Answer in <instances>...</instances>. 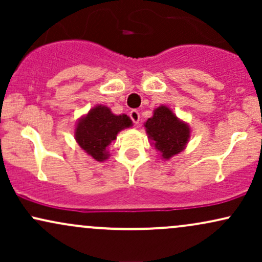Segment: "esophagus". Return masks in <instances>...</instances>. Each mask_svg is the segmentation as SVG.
<instances>
[{
	"label": "esophagus",
	"mask_w": 262,
	"mask_h": 262,
	"mask_svg": "<svg viewBox=\"0 0 262 262\" xmlns=\"http://www.w3.org/2000/svg\"><path fill=\"white\" fill-rule=\"evenodd\" d=\"M129 116H130V119L132 121H133V123L135 125L138 124V123H139V121H140V113L138 112V111H130V113H129Z\"/></svg>",
	"instance_id": "obj_1"
}]
</instances>
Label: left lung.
<instances>
[{
	"label": "left lung",
	"mask_w": 262,
	"mask_h": 262,
	"mask_svg": "<svg viewBox=\"0 0 262 262\" xmlns=\"http://www.w3.org/2000/svg\"><path fill=\"white\" fill-rule=\"evenodd\" d=\"M148 138L165 160H169L185 150L191 129L186 122L177 118L167 106L155 108L152 117L144 123Z\"/></svg>",
	"instance_id": "1"
}]
</instances>
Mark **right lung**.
Returning a JSON list of instances; mask_svg holds the SVG:
<instances>
[{
  "instance_id": "1",
  "label": "right lung",
  "mask_w": 262,
  "mask_h": 262,
  "mask_svg": "<svg viewBox=\"0 0 262 262\" xmlns=\"http://www.w3.org/2000/svg\"><path fill=\"white\" fill-rule=\"evenodd\" d=\"M132 125L133 122L127 114L117 116L107 106L97 104L77 121L75 139L87 155L102 162L110 158L107 149L117 139V134Z\"/></svg>"
}]
</instances>
